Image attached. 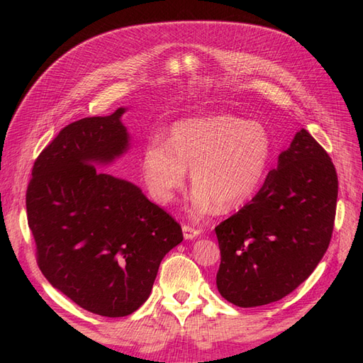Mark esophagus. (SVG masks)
Returning <instances> with one entry per match:
<instances>
[{"label":"esophagus","mask_w":363,"mask_h":363,"mask_svg":"<svg viewBox=\"0 0 363 363\" xmlns=\"http://www.w3.org/2000/svg\"><path fill=\"white\" fill-rule=\"evenodd\" d=\"M199 235H200V230L199 228H195V227H192L189 224H184L183 225V236H184V239H194V238H196Z\"/></svg>","instance_id":"esophagus-1"}]
</instances>
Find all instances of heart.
Segmentation results:
<instances>
[{
    "label": "heart",
    "instance_id": "1",
    "mask_svg": "<svg viewBox=\"0 0 363 363\" xmlns=\"http://www.w3.org/2000/svg\"><path fill=\"white\" fill-rule=\"evenodd\" d=\"M272 156L268 128L233 115L188 118L175 123L169 139H150L142 151V174L152 199L169 203L184 184L194 183L195 213L232 212L255 196Z\"/></svg>",
    "mask_w": 363,
    "mask_h": 363
}]
</instances>
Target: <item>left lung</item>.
I'll return each instance as SVG.
<instances>
[{"instance_id": "1", "label": "left lung", "mask_w": 363, "mask_h": 363, "mask_svg": "<svg viewBox=\"0 0 363 363\" xmlns=\"http://www.w3.org/2000/svg\"><path fill=\"white\" fill-rule=\"evenodd\" d=\"M336 200L335 164L301 128L255 199L215 227L219 294L235 306L255 307L298 288L330 244Z\"/></svg>"}]
</instances>
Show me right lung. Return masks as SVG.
<instances>
[{
  "label": "right lung",
  "mask_w": 363,
  "mask_h": 363,
  "mask_svg": "<svg viewBox=\"0 0 363 363\" xmlns=\"http://www.w3.org/2000/svg\"><path fill=\"white\" fill-rule=\"evenodd\" d=\"M75 121L42 150L26 194L36 262L45 279L92 313L119 318L150 296L182 225L133 183L104 174L128 147L119 118Z\"/></svg>",
  "instance_id": "obj_1"
}]
</instances>
